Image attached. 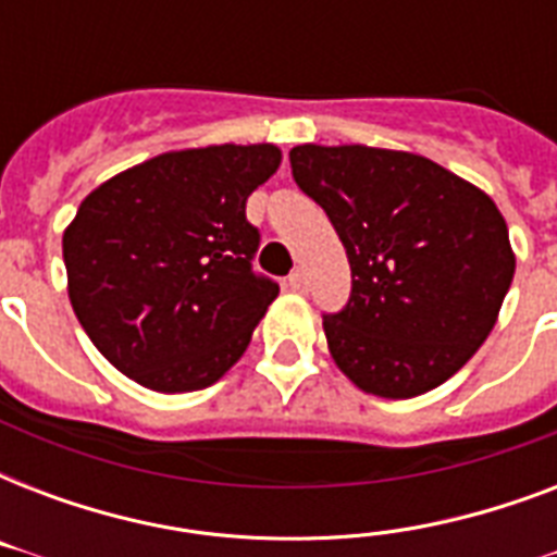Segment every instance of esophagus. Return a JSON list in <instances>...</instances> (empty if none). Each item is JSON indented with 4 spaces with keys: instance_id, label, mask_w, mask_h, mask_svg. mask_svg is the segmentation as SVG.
I'll use <instances>...</instances> for the list:
<instances>
[{
    "instance_id": "1",
    "label": "esophagus",
    "mask_w": 557,
    "mask_h": 557,
    "mask_svg": "<svg viewBox=\"0 0 557 557\" xmlns=\"http://www.w3.org/2000/svg\"><path fill=\"white\" fill-rule=\"evenodd\" d=\"M286 286L292 288V292H306V286H309V283H306L304 271H300V269L292 271V274H288V280H286Z\"/></svg>"
}]
</instances>
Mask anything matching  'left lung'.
Segmentation results:
<instances>
[{"label":"left lung","instance_id":"1","mask_svg":"<svg viewBox=\"0 0 557 557\" xmlns=\"http://www.w3.org/2000/svg\"><path fill=\"white\" fill-rule=\"evenodd\" d=\"M288 161L352 269L349 304L323 318L338 370L381 398L440 387L483 347L515 277L492 196L416 152L300 144Z\"/></svg>","mask_w":557,"mask_h":557}]
</instances>
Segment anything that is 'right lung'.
<instances>
[{"instance_id": "obj_1", "label": "right lung", "mask_w": 557, "mask_h": 557, "mask_svg": "<svg viewBox=\"0 0 557 557\" xmlns=\"http://www.w3.org/2000/svg\"><path fill=\"white\" fill-rule=\"evenodd\" d=\"M274 144L161 152L86 196L63 234L69 300L109 364L156 393L210 387L243 358L277 283L251 271L245 201Z\"/></svg>"}]
</instances>
